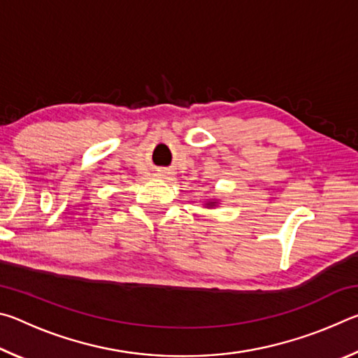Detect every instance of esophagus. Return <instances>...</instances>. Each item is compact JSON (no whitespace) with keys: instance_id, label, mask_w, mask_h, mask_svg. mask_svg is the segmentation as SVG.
<instances>
[{"instance_id":"esophagus-1","label":"esophagus","mask_w":358,"mask_h":358,"mask_svg":"<svg viewBox=\"0 0 358 358\" xmlns=\"http://www.w3.org/2000/svg\"><path fill=\"white\" fill-rule=\"evenodd\" d=\"M167 178H169V173H167Z\"/></svg>"}]
</instances>
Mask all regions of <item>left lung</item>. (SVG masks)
I'll return each instance as SVG.
<instances>
[{"label": "left lung", "mask_w": 358, "mask_h": 358, "mask_svg": "<svg viewBox=\"0 0 358 358\" xmlns=\"http://www.w3.org/2000/svg\"><path fill=\"white\" fill-rule=\"evenodd\" d=\"M213 203H215V202H210V203H207V205H213Z\"/></svg>", "instance_id": "8db88e82"}]
</instances>
